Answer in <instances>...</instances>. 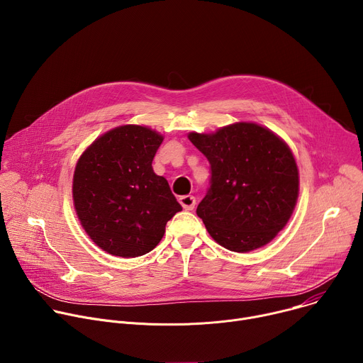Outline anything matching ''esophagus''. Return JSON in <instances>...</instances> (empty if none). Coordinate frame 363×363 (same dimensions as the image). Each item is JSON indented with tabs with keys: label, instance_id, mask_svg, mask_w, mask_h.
I'll return each instance as SVG.
<instances>
[{
	"label": "esophagus",
	"instance_id": "34e87169",
	"mask_svg": "<svg viewBox=\"0 0 363 363\" xmlns=\"http://www.w3.org/2000/svg\"><path fill=\"white\" fill-rule=\"evenodd\" d=\"M179 203L182 205L184 210L192 211V210L195 208L196 199H195V196H192V195H182V196H179Z\"/></svg>",
	"mask_w": 363,
	"mask_h": 363
}]
</instances>
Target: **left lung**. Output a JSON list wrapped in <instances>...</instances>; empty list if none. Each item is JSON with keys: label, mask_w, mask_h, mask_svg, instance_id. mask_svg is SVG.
<instances>
[{"label": "left lung", "mask_w": 363, "mask_h": 363, "mask_svg": "<svg viewBox=\"0 0 363 363\" xmlns=\"http://www.w3.org/2000/svg\"><path fill=\"white\" fill-rule=\"evenodd\" d=\"M188 139L211 165L196 216L224 248L247 252L270 242L290 220L298 169L289 145L270 129L238 122Z\"/></svg>", "instance_id": "obj_1"}]
</instances>
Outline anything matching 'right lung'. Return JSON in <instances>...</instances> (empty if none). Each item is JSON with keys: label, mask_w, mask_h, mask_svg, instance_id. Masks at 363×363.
<instances>
[{"label": "right lung", "mask_w": 363, "mask_h": 363, "mask_svg": "<svg viewBox=\"0 0 363 363\" xmlns=\"http://www.w3.org/2000/svg\"><path fill=\"white\" fill-rule=\"evenodd\" d=\"M162 140L157 130L123 125L99 136L79 158L74 210L103 251L125 258L152 251L182 210L168 181L152 168Z\"/></svg>", "instance_id": "right-lung-1"}]
</instances>
